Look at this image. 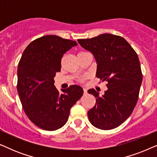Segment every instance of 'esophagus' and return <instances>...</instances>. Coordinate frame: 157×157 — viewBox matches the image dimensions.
<instances>
[{"instance_id":"1","label":"esophagus","mask_w":157,"mask_h":157,"mask_svg":"<svg viewBox=\"0 0 157 157\" xmlns=\"http://www.w3.org/2000/svg\"><path fill=\"white\" fill-rule=\"evenodd\" d=\"M83 92H84L85 94L87 93V89H86V88H83Z\"/></svg>"}]
</instances>
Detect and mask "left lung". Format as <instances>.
Here are the masks:
<instances>
[{
    "mask_svg": "<svg viewBox=\"0 0 157 157\" xmlns=\"http://www.w3.org/2000/svg\"><path fill=\"white\" fill-rule=\"evenodd\" d=\"M78 42L94 56L96 76L108 82L101 96L95 89L88 91L96 98L88 111L89 121L100 129L117 128L130 117L139 98L142 73L137 53L124 38L110 33Z\"/></svg>",
    "mask_w": 157,
    "mask_h": 157,
    "instance_id": "obj_1",
    "label": "left lung"
}]
</instances>
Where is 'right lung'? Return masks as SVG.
I'll use <instances>...</instances> for the list:
<instances>
[{
    "instance_id": "right-lung-1",
    "label": "right lung",
    "mask_w": 157,
    "mask_h": 157,
    "mask_svg": "<svg viewBox=\"0 0 157 157\" xmlns=\"http://www.w3.org/2000/svg\"><path fill=\"white\" fill-rule=\"evenodd\" d=\"M77 45L57 36H42L25 48L19 61L17 90L21 104L29 119L42 129L61 128L71 108L83 95V89L77 85L60 93L53 79L61 71L64 53Z\"/></svg>"
}]
</instances>
